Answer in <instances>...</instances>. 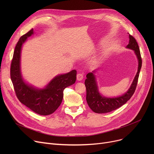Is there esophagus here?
<instances>
[{
  "instance_id": "34e87169",
  "label": "esophagus",
  "mask_w": 154,
  "mask_h": 154,
  "mask_svg": "<svg viewBox=\"0 0 154 154\" xmlns=\"http://www.w3.org/2000/svg\"><path fill=\"white\" fill-rule=\"evenodd\" d=\"M83 75L81 74H78L77 75V80L78 81H81V80L83 79Z\"/></svg>"
}]
</instances>
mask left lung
I'll return each mask as SVG.
<instances>
[{
  "label": "left lung",
  "instance_id": "8db88e82",
  "mask_svg": "<svg viewBox=\"0 0 154 154\" xmlns=\"http://www.w3.org/2000/svg\"><path fill=\"white\" fill-rule=\"evenodd\" d=\"M129 42L126 48L134 51L138 60V69L133 80L132 83L128 91L123 95L117 97H107L103 96L99 91V87L95 75V70L88 73L85 80L86 87V100L88 106L92 111L97 114H104L115 110L122 106L133 95L137 84L140 70L142 67V59L140 49L136 40L134 37L129 35Z\"/></svg>",
  "mask_w": 154,
  "mask_h": 154
}]
</instances>
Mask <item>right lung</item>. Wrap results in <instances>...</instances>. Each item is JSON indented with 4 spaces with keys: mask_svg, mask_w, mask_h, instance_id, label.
Here are the masks:
<instances>
[{
    "mask_svg": "<svg viewBox=\"0 0 154 154\" xmlns=\"http://www.w3.org/2000/svg\"><path fill=\"white\" fill-rule=\"evenodd\" d=\"M34 34L32 29L19 40L14 52L11 66V78L19 101L31 110L41 116L54 113L62 103L63 90L75 82L77 71L73 70L54 77L45 87L39 88L27 83L20 69V57L23 44Z\"/></svg>",
    "mask_w": 154,
    "mask_h": 154,
    "instance_id": "obj_1",
    "label": "right lung"
}]
</instances>
